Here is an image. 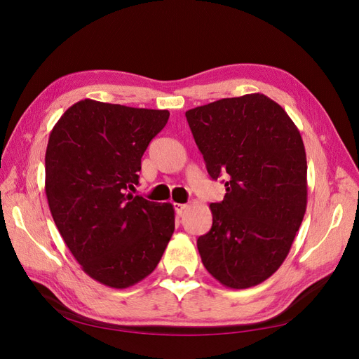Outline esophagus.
Returning a JSON list of instances; mask_svg holds the SVG:
<instances>
[{
    "label": "esophagus",
    "mask_w": 359,
    "mask_h": 359,
    "mask_svg": "<svg viewBox=\"0 0 359 359\" xmlns=\"http://www.w3.org/2000/svg\"><path fill=\"white\" fill-rule=\"evenodd\" d=\"M173 206H175V211H177V214H180V215L189 208L187 203H173Z\"/></svg>",
    "instance_id": "esophagus-1"
}]
</instances>
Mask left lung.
Returning <instances> with one entry per match:
<instances>
[{"label":"left lung","instance_id":"1","mask_svg":"<svg viewBox=\"0 0 359 359\" xmlns=\"http://www.w3.org/2000/svg\"><path fill=\"white\" fill-rule=\"evenodd\" d=\"M210 177L226 175L212 226L198 238L206 271L226 287L262 283L285 262L307 208V158L298 127L260 93L186 112Z\"/></svg>","mask_w":359,"mask_h":359}]
</instances>
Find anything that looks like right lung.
Masks as SVG:
<instances>
[{
  "label": "right lung",
  "instance_id": "right-lung-1",
  "mask_svg": "<svg viewBox=\"0 0 359 359\" xmlns=\"http://www.w3.org/2000/svg\"><path fill=\"white\" fill-rule=\"evenodd\" d=\"M168 111L85 99L53 126L45 190L64 243L99 283L126 289L149 276L175 231L172 203L133 196L149 142Z\"/></svg>",
  "mask_w": 359,
  "mask_h": 359
}]
</instances>
